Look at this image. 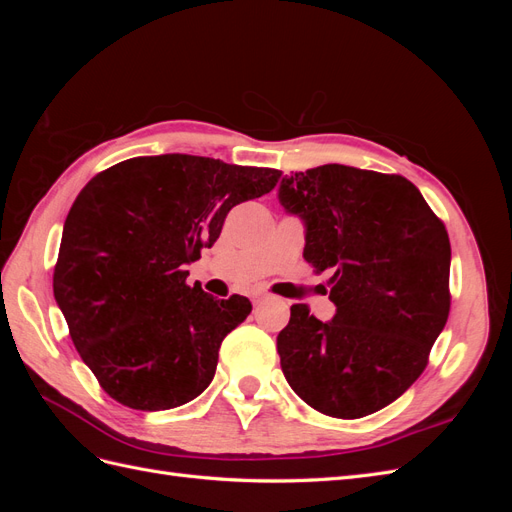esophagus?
<instances>
[{
  "mask_svg": "<svg viewBox=\"0 0 512 512\" xmlns=\"http://www.w3.org/2000/svg\"><path fill=\"white\" fill-rule=\"evenodd\" d=\"M269 297H267V294H256V297H254V305H260L262 301H267Z\"/></svg>",
  "mask_w": 512,
  "mask_h": 512,
  "instance_id": "esophagus-1",
  "label": "esophagus"
}]
</instances>
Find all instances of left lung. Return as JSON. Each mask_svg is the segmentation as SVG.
<instances>
[{
    "label": "left lung",
    "instance_id": "obj_1",
    "mask_svg": "<svg viewBox=\"0 0 512 512\" xmlns=\"http://www.w3.org/2000/svg\"><path fill=\"white\" fill-rule=\"evenodd\" d=\"M282 207L305 224L303 258L333 271L335 316L290 307L277 335L282 371L307 406L361 418L404 395L427 367L451 292V243L414 183L324 164L280 183Z\"/></svg>",
    "mask_w": 512,
    "mask_h": 512
}]
</instances>
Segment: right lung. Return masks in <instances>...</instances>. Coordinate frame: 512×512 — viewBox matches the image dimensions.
Here are the masks:
<instances>
[{
  "instance_id": "1",
  "label": "right lung",
  "mask_w": 512,
  "mask_h": 512,
  "mask_svg": "<svg viewBox=\"0 0 512 512\" xmlns=\"http://www.w3.org/2000/svg\"><path fill=\"white\" fill-rule=\"evenodd\" d=\"M280 175L166 153L106 168L76 196L53 294L74 348L119 404L170 410L211 384L222 339L252 303L190 288L185 267L220 237L232 207L271 192Z\"/></svg>"
}]
</instances>
